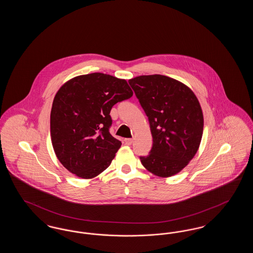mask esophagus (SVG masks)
Returning a JSON list of instances; mask_svg holds the SVG:
<instances>
[{"mask_svg": "<svg viewBox=\"0 0 253 253\" xmlns=\"http://www.w3.org/2000/svg\"><path fill=\"white\" fill-rule=\"evenodd\" d=\"M124 142H125V144L130 146V145H132V138H125V139H124Z\"/></svg>", "mask_w": 253, "mask_h": 253, "instance_id": "esophagus-1", "label": "esophagus"}]
</instances>
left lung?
<instances>
[{"label":"left lung","instance_id":"obj_1","mask_svg":"<svg viewBox=\"0 0 253 253\" xmlns=\"http://www.w3.org/2000/svg\"><path fill=\"white\" fill-rule=\"evenodd\" d=\"M148 117L153 147L140 157L145 168L160 177L179 172L195 156L203 134V113L193 91L162 75L129 81Z\"/></svg>","mask_w":253,"mask_h":253}]
</instances>
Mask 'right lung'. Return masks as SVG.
Instances as JSON below:
<instances>
[{
	"label": "right lung",
	"instance_id": "right-lung-1",
	"mask_svg": "<svg viewBox=\"0 0 253 253\" xmlns=\"http://www.w3.org/2000/svg\"><path fill=\"white\" fill-rule=\"evenodd\" d=\"M132 96L125 80L102 73L76 77L60 87L52 104L50 132L63 167L85 179L108 168L121 146L109 132L110 112Z\"/></svg>",
	"mask_w": 253,
	"mask_h": 253
}]
</instances>
